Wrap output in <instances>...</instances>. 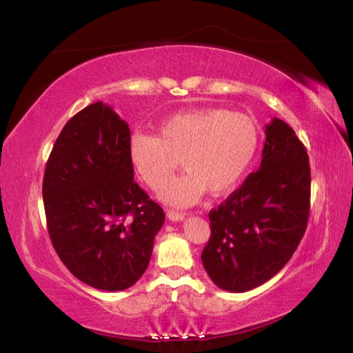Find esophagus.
<instances>
[{
    "label": "esophagus",
    "mask_w": 353,
    "mask_h": 353,
    "mask_svg": "<svg viewBox=\"0 0 353 353\" xmlns=\"http://www.w3.org/2000/svg\"><path fill=\"white\" fill-rule=\"evenodd\" d=\"M186 215L183 212H176V210H167V218L170 221H182Z\"/></svg>",
    "instance_id": "1"
}]
</instances>
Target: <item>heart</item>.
<instances>
[{"instance_id": "b5f03b06", "label": "heart", "mask_w": 353, "mask_h": 353, "mask_svg": "<svg viewBox=\"0 0 353 353\" xmlns=\"http://www.w3.org/2000/svg\"><path fill=\"white\" fill-rule=\"evenodd\" d=\"M259 128L247 114L224 108L177 112L158 126V137H130L128 154L137 176L159 190L183 159L187 173L161 190L163 201L185 208L209 190L223 195L239 183L256 157Z\"/></svg>"}]
</instances>
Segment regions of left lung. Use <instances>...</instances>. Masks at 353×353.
I'll list each match as a JSON object with an SVG mask.
<instances>
[{"instance_id": "left-lung-1", "label": "left lung", "mask_w": 353, "mask_h": 353, "mask_svg": "<svg viewBox=\"0 0 353 353\" xmlns=\"http://www.w3.org/2000/svg\"><path fill=\"white\" fill-rule=\"evenodd\" d=\"M261 163L209 212L203 266L219 289L247 292L288 263L307 230L311 173L305 145L280 119L266 125Z\"/></svg>"}]
</instances>
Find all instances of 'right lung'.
Here are the masks:
<instances>
[{
  "label": "right lung",
  "mask_w": 353,
  "mask_h": 353,
  "mask_svg": "<svg viewBox=\"0 0 353 353\" xmlns=\"http://www.w3.org/2000/svg\"><path fill=\"white\" fill-rule=\"evenodd\" d=\"M129 141L128 123L96 102L65 123L45 168L52 247L78 280L99 290H125L141 278L165 221L134 182Z\"/></svg>",
  "instance_id": "obj_1"
}]
</instances>
